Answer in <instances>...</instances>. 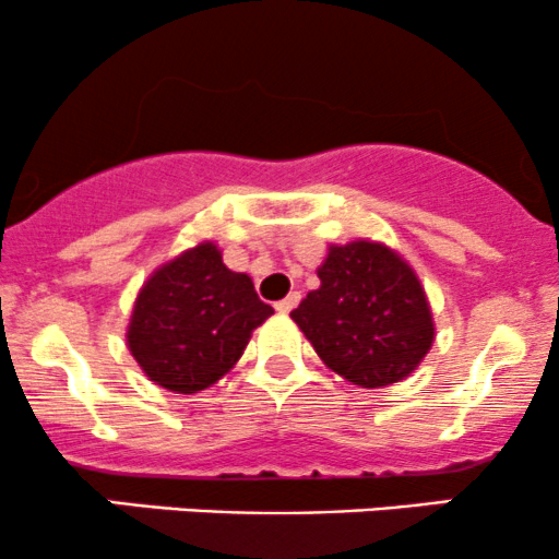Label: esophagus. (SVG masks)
<instances>
[{
	"instance_id": "1",
	"label": "esophagus",
	"mask_w": 559,
	"mask_h": 559,
	"mask_svg": "<svg viewBox=\"0 0 559 559\" xmlns=\"http://www.w3.org/2000/svg\"><path fill=\"white\" fill-rule=\"evenodd\" d=\"M297 305H299V294H297V292H292L289 297L281 299V302H275V310H278L281 316H286V312H292L294 308H297Z\"/></svg>"
}]
</instances>
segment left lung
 <instances>
[{
  "mask_svg": "<svg viewBox=\"0 0 559 559\" xmlns=\"http://www.w3.org/2000/svg\"><path fill=\"white\" fill-rule=\"evenodd\" d=\"M321 286L292 310L318 358L358 388L406 379L435 342L425 286L397 251L377 241L331 243Z\"/></svg>",
  "mask_w": 559,
  "mask_h": 559,
  "instance_id": "8db88e82",
  "label": "left lung"
}]
</instances>
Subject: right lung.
Returning <instances> with one entry per match:
<instances>
[{
    "label": "right lung",
    "mask_w": 559,
    "mask_h": 559,
    "mask_svg": "<svg viewBox=\"0 0 559 559\" xmlns=\"http://www.w3.org/2000/svg\"><path fill=\"white\" fill-rule=\"evenodd\" d=\"M270 316L249 275L225 267L223 251L204 241L153 270L134 299L127 347L151 382L190 395L223 379Z\"/></svg>",
    "instance_id": "1"
}]
</instances>
